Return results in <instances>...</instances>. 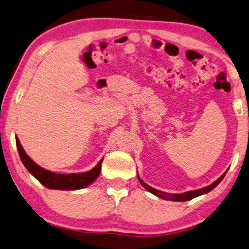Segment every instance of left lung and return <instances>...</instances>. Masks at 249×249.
<instances>
[{"label": "left lung", "mask_w": 249, "mask_h": 249, "mask_svg": "<svg viewBox=\"0 0 249 249\" xmlns=\"http://www.w3.org/2000/svg\"><path fill=\"white\" fill-rule=\"evenodd\" d=\"M225 174H226V172L224 173L221 178H218L214 183H212V184L209 185V186H205V187H203V189H199V190L190 191V192H185V193H182V194H168L165 192H162V191H158L156 189H153V187L149 186L148 184H145V183L142 181L140 178H139L141 185L143 186L146 191H149L150 193L154 194L158 197H161L163 199H169V201H174V202H185V201H190V199H192L194 197H197L202 194L209 193L210 191H212L215 186H217L219 184V182L223 180L224 177H225Z\"/></svg>", "instance_id": "obj_1"}]
</instances>
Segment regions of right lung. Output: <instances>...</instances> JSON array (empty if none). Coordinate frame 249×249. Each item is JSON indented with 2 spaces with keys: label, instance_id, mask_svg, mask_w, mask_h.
Masks as SVG:
<instances>
[{
  "label": "right lung",
  "instance_id": "1",
  "mask_svg": "<svg viewBox=\"0 0 249 249\" xmlns=\"http://www.w3.org/2000/svg\"><path fill=\"white\" fill-rule=\"evenodd\" d=\"M16 146H18L19 158L23 162V164L27 169L28 172L34 178L42 183L44 186L47 189L53 190H80L84 189L99 177L101 171V163L103 160H100L99 163L92 170L88 171L85 173H72V174H59L54 173L52 171L45 170L42 166L36 164L32 159L27 156L24 151L22 144L19 143L18 138L16 137Z\"/></svg>",
  "mask_w": 249,
  "mask_h": 249
}]
</instances>
